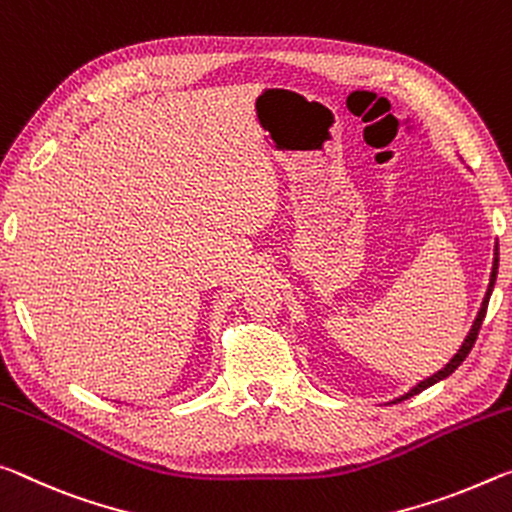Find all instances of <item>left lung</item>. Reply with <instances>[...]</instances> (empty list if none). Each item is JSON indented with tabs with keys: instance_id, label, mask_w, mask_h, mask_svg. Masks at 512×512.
<instances>
[{
	"instance_id": "left-lung-1",
	"label": "left lung",
	"mask_w": 512,
	"mask_h": 512,
	"mask_svg": "<svg viewBox=\"0 0 512 512\" xmlns=\"http://www.w3.org/2000/svg\"><path fill=\"white\" fill-rule=\"evenodd\" d=\"M497 270H499V247H494V265H492V274H490V286H488V292H485V299H483V304H481V311H479V315H476V320H474V324H472V331H469V335L465 338V342H463V347L458 349V354L449 360V363L442 367L440 372H435L433 376H429V379L426 381H422V383H417L413 390L410 392H406L404 397L401 399H397V401H404V399H408V397H413V395H420L422 390H426V388H431L433 383H438V381H442V379H447L449 374H454L458 367H460V363H463V360L467 358V354L469 351H472V347H474V342H476V338H479V331H481V324H483V320H485V313H488V301H490V295H492V288H494V281H497Z\"/></svg>"
}]
</instances>
